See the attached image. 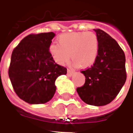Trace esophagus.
Listing matches in <instances>:
<instances>
[{"mask_svg":"<svg viewBox=\"0 0 133 133\" xmlns=\"http://www.w3.org/2000/svg\"><path fill=\"white\" fill-rule=\"evenodd\" d=\"M67 72H68V76H72V75H73V74L75 73V71H74V70L70 69H68Z\"/></svg>","mask_w":133,"mask_h":133,"instance_id":"esophagus-1","label":"esophagus"}]
</instances>
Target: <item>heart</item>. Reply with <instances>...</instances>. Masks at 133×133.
Here are the masks:
<instances>
[{"label": "heart", "instance_id": "1", "mask_svg": "<svg viewBox=\"0 0 133 133\" xmlns=\"http://www.w3.org/2000/svg\"><path fill=\"white\" fill-rule=\"evenodd\" d=\"M58 42L52 43L48 50L56 63L61 65L68 63L71 57L75 65L88 68L97 59L99 52V40L92 32H75L62 34ZM71 55H70L69 54Z\"/></svg>", "mask_w": 133, "mask_h": 133}]
</instances>
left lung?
Wrapping results in <instances>:
<instances>
[{
	"mask_svg": "<svg viewBox=\"0 0 133 133\" xmlns=\"http://www.w3.org/2000/svg\"><path fill=\"white\" fill-rule=\"evenodd\" d=\"M99 40V52L92 67L81 72L85 77L77 92L88 105L103 106L114 100L126 81L125 56L117 41L100 29H94Z\"/></svg>",
	"mask_w": 133,
	"mask_h": 133,
	"instance_id": "left-lung-1",
	"label": "left lung"
}]
</instances>
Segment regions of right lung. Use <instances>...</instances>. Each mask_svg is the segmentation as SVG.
I'll use <instances>...</instances> for the list:
<instances>
[{"mask_svg":"<svg viewBox=\"0 0 133 133\" xmlns=\"http://www.w3.org/2000/svg\"><path fill=\"white\" fill-rule=\"evenodd\" d=\"M55 34H30L13 50L8 75L16 93L29 104H43L55 94V80L65 68L55 63L48 48Z\"/></svg>","mask_w":133,"mask_h":133,"instance_id":"add662e5","label":"right lung"}]
</instances>
